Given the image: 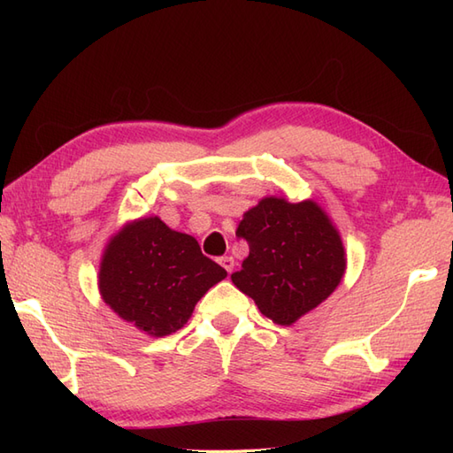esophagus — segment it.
Returning <instances> with one entry per match:
<instances>
[{"label": "esophagus", "mask_w": 453, "mask_h": 453, "mask_svg": "<svg viewBox=\"0 0 453 453\" xmlns=\"http://www.w3.org/2000/svg\"><path fill=\"white\" fill-rule=\"evenodd\" d=\"M219 265L226 268V273H227V274H232V273H234V268H235L234 257H221V258H219Z\"/></svg>", "instance_id": "34e87169"}]
</instances>
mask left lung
Instances as JSON below:
<instances>
[{
	"mask_svg": "<svg viewBox=\"0 0 453 453\" xmlns=\"http://www.w3.org/2000/svg\"><path fill=\"white\" fill-rule=\"evenodd\" d=\"M235 234L247 242L249 257L232 280L276 325H292L311 311L344 274L341 235L315 202L265 198Z\"/></svg>",
	"mask_w": 453,
	"mask_h": 453,
	"instance_id": "obj_1",
	"label": "left lung"
}]
</instances>
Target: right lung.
<instances>
[{
  "mask_svg": "<svg viewBox=\"0 0 453 453\" xmlns=\"http://www.w3.org/2000/svg\"><path fill=\"white\" fill-rule=\"evenodd\" d=\"M226 276L195 237L173 232L159 218H143L112 237L99 290L122 319L165 336L185 326L200 297Z\"/></svg>",
  "mask_w": 453,
  "mask_h": 453,
  "instance_id": "obj_1",
  "label": "right lung"
}]
</instances>
